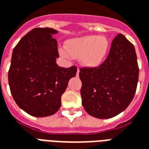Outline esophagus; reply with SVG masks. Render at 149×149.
<instances>
[{
    "label": "esophagus",
    "instance_id": "1",
    "mask_svg": "<svg viewBox=\"0 0 149 149\" xmlns=\"http://www.w3.org/2000/svg\"><path fill=\"white\" fill-rule=\"evenodd\" d=\"M79 69H78V70H77V76L79 75Z\"/></svg>",
    "mask_w": 149,
    "mask_h": 149
}]
</instances>
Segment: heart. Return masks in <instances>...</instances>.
<instances>
[{"label":"heart","mask_w":149,"mask_h":149,"mask_svg":"<svg viewBox=\"0 0 149 149\" xmlns=\"http://www.w3.org/2000/svg\"><path fill=\"white\" fill-rule=\"evenodd\" d=\"M66 47L60 48V54L67 58H79L83 64L90 67L100 66L109 50V42L105 37L89 35L70 39Z\"/></svg>","instance_id":"heart-1"}]
</instances>
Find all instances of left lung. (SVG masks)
Returning <instances> with one entry per match:
<instances>
[{
  "label": "left lung",
  "mask_w": 149,
  "mask_h": 149,
  "mask_svg": "<svg viewBox=\"0 0 149 149\" xmlns=\"http://www.w3.org/2000/svg\"><path fill=\"white\" fill-rule=\"evenodd\" d=\"M82 104L87 113L109 119L127 108L136 93L139 66L133 44L123 34L113 39L105 61L80 68Z\"/></svg>",
  "instance_id": "1"
}]
</instances>
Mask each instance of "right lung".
Returning a JSON list of instances; mask_svg holds the SVG:
<instances>
[{
  "instance_id": "1",
  "label": "right lung",
  "mask_w": 149,
  "mask_h": 149,
  "mask_svg": "<svg viewBox=\"0 0 149 149\" xmlns=\"http://www.w3.org/2000/svg\"><path fill=\"white\" fill-rule=\"evenodd\" d=\"M51 28H35L14 47L8 78L10 91L20 108L36 117L49 116L61 107V97L77 67H60L58 42Z\"/></svg>"
}]
</instances>
